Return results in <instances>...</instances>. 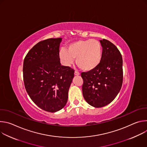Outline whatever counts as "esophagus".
<instances>
[{
  "label": "esophagus",
  "instance_id": "34e87169",
  "mask_svg": "<svg viewBox=\"0 0 147 147\" xmlns=\"http://www.w3.org/2000/svg\"><path fill=\"white\" fill-rule=\"evenodd\" d=\"M74 75L75 76H79V75H80V73L77 71H74Z\"/></svg>",
  "mask_w": 147,
  "mask_h": 147
}]
</instances>
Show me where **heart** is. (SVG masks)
<instances>
[{
    "instance_id": "b5f03b06",
    "label": "heart",
    "mask_w": 147,
    "mask_h": 147,
    "mask_svg": "<svg viewBox=\"0 0 147 147\" xmlns=\"http://www.w3.org/2000/svg\"><path fill=\"white\" fill-rule=\"evenodd\" d=\"M59 57L65 65L72 64L76 59L77 66L84 71H91L100 63L102 57L101 44L96 39L78 40L69 44L67 51L61 49Z\"/></svg>"
}]
</instances>
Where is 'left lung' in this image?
Segmentation results:
<instances>
[{
  "mask_svg": "<svg viewBox=\"0 0 147 147\" xmlns=\"http://www.w3.org/2000/svg\"><path fill=\"white\" fill-rule=\"evenodd\" d=\"M102 57L94 70L81 74L82 95L95 108L107 105L116 98L123 84V59L117 48L109 40H100Z\"/></svg>",
  "mask_w": 147,
  "mask_h": 147,
  "instance_id": "1",
  "label": "left lung"
}]
</instances>
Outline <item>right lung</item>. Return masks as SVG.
I'll return each instance as SVG.
<instances>
[{
    "mask_svg": "<svg viewBox=\"0 0 147 147\" xmlns=\"http://www.w3.org/2000/svg\"><path fill=\"white\" fill-rule=\"evenodd\" d=\"M61 38L41 40L30 50L23 63V80L32 100L47 112H56L67 102L74 70L61 66Z\"/></svg>",
    "mask_w": 147,
    "mask_h": 147,
    "instance_id": "obj_1",
    "label": "right lung"
}]
</instances>
